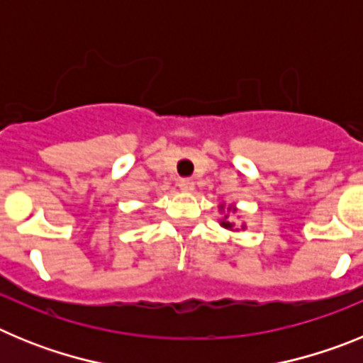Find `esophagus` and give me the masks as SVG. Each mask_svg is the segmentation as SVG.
<instances>
[{
  "mask_svg": "<svg viewBox=\"0 0 363 363\" xmlns=\"http://www.w3.org/2000/svg\"><path fill=\"white\" fill-rule=\"evenodd\" d=\"M178 187L185 192H191V191H194V182H192L191 178H182L178 182Z\"/></svg>",
  "mask_w": 363,
  "mask_h": 363,
  "instance_id": "obj_1",
  "label": "esophagus"
}]
</instances>
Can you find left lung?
Segmentation results:
<instances>
[{
  "mask_svg": "<svg viewBox=\"0 0 363 363\" xmlns=\"http://www.w3.org/2000/svg\"><path fill=\"white\" fill-rule=\"evenodd\" d=\"M225 218H227V216H225ZM221 225L227 227V229H234V223H233V221H225V220H223V221H221Z\"/></svg>",
  "mask_w": 363,
  "mask_h": 363,
  "instance_id": "1",
  "label": "left lung"
}]
</instances>
